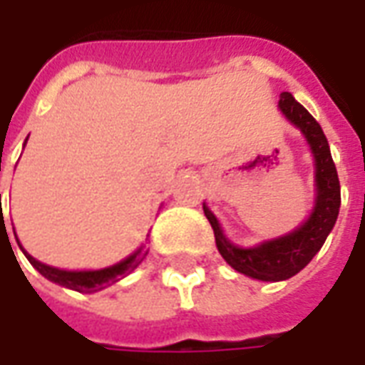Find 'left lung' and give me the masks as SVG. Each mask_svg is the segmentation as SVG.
<instances>
[{
  "label": "left lung",
  "mask_w": 365,
  "mask_h": 365,
  "mask_svg": "<svg viewBox=\"0 0 365 365\" xmlns=\"http://www.w3.org/2000/svg\"><path fill=\"white\" fill-rule=\"evenodd\" d=\"M277 107L285 115V119L305 135L313 152L317 199L309 219L285 237L266 240L252 248H240L225 237L217 217L209 211V207L203 205L205 217L213 227L217 248L227 264L240 274L262 282H283L305 268L324 245L340 209V182L336 166L332 162L329 140L322 133L321 125L303 105L295 101L289 91H283L279 96Z\"/></svg>",
  "instance_id": "obj_1"
}]
</instances>
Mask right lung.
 I'll return each instance as SVG.
<instances>
[{"label": "right lung", "instance_id": "1", "mask_svg": "<svg viewBox=\"0 0 365 365\" xmlns=\"http://www.w3.org/2000/svg\"><path fill=\"white\" fill-rule=\"evenodd\" d=\"M17 245H19V242H17ZM19 248L23 250V246L21 245ZM23 254H25L27 260L38 269V274H43L46 279L58 283V285H64L68 289L80 291V293H96V291L105 289V287L111 285V283L119 282L125 275L130 274L133 269L138 268V264L146 258V254L148 252H144V248L140 246L135 254H130L128 258H125V260L119 262V264H115V266H109V268L103 269H91V272H68V269L52 268V266H46L43 262L35 260V258H33L31 254L25 252V250H23Z\"/></svg>", "mask_w": 365, "mask_h": 365}]
</instances>
